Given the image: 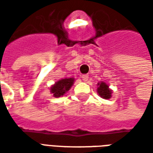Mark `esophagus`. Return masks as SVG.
<instances>
[{
	"instance_id": "obj_1",
	"label": "esophagus",
	"mask_w": 153,
	"mask_h": 153,
	"mask_svg": "<svg viewBox=\"0 0 153 153\" xmlns=\"http://www.w3.org/2000/svg\"><path fill=\"white\" fill-rule=\"evenodd\" d=\"M82 79H83V81H84V82L88 81V75H87V74L82 75Z\"/></svg>"
}]
</instances>
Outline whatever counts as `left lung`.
Listing matches in <instances>:
<instances>
[{
	"instance_id": "8db88e82",
	"label": "left lung",
	"mask_w": 153,
	"mask_h": 153,
	"mask_svg": "<svg viewBox=\"0 0 153 153\" xmlns=\"http://www.w3.org/2000/svg\"><path fill=\"white\" fill-rule=\"evenodd\" d=\"M97 93L104 99H110L112 97L113 91L109 88V85L105 82H99L97 83Z\"/></svg>"
}]
</instances>
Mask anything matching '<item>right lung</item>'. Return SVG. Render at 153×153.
Segmentation results:
<instances>
[{
    "mask_svg": "<svg viewBox=\"0 0 153 153\" xmlns=\"http://www.w3.org/2000/svg\"><path fill=\"white\" fill-rule=\"evenodd\" d=\"M74 78H65L58 80L57 82L51 85L50 88V92L55 97H60L64 96L65 93L71 88L74 83Z\"/></svg>",
    "mask_w": 153,
    "mask_h": 153,
    "instance_id": "add662e5",
    "label": "right lung"
}]
</instances>
